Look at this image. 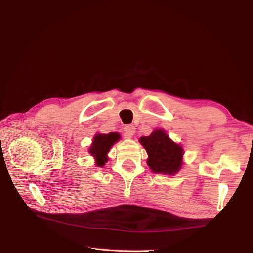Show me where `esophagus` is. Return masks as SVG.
I'll return each mask as SVG.
<instances>
[{"mask_svg": "<svg viewBox=\"0 0 253 253\" xmlns=\"http://www.w3.org/2000/svg\"><path fill=\"white\" fill-rule=\"evenodd\" d=\"M124 131H125V135L127 137V138H131V137L135 134L136 128L133 125H127L124 127Z\"/></svg>", "mask_w": 253, "mask_h": 253, "instance_id": "34e87169", "label": "esophagus"}]
</instances>
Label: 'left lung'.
Listing matches in <instances>:
<instances>
[{"label": "left lung", "instance_id": "1", "mask_svg": "<svg viewBox=\"0 0 253 253\" xmlns=\"http://www.w3.org/2000/svg\"><path fill=\"white\" fill-rule=\"evenodd\" d=\"M139 142L148 153L147 164L153 173L172 176L180 171L185 152L165 129H154L151 135L140 137Z\"/></svg>", "mask_w": 253, "mask_h": 253}]
</instances>
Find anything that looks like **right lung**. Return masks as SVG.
<instances>
[{
	"label": "right lung",
	"mask_w": 253,
	"mask_h": 253,
	"mask_svg": "<svg viewBox=\"0 0 253 253\" xmlns=\"http://www.w3.org/2000/svg\"><path fill=\"white\" fill-rule=\"evenodd\" d=\"M121 138V135L116 132L109 134H96L87 152L94 157L97 167H103L109 160V152L113 145Z\"/></svg>",
	"instance_id": "obj_1"
}]
</instances>
